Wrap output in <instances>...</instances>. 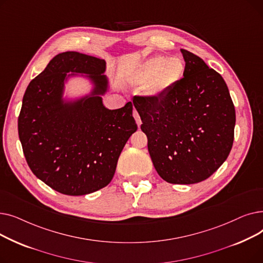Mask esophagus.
Segmentation results:
<instances>
[{"label": "esophagus", "instance_id": "34e87169", "mask_svg": "<svg viewBox=\"0 0 263 263\" xmlns=\"http://www.w3.org/2000/svg\"><path fill=\"white\" fill-rule=\"evenodd\" d=\"M133 116H134V118H135V120H136L137 124H139V127H141V124H142V120H141L140 114L137 113V110H136V109H134V110H133Z\"/></svg>", "mask_w": 263, "mask_h": 263}]
</instances>
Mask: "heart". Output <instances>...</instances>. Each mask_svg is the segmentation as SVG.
I'll return each instance as SVG.
<instances>
[{
  "label": "heart",
  "mask_w": 263,
  "mask_h": 263,
  "mask_svg": "<svg viewBox=\"0 0 263 263\" xmlns=\"http://www.w3.org/2000/svg\"><path fill=\"white\" fill-rule=\"evenodd\" d=\"M184 70L185 65L181 58L156 57L137 69L131 81L136 84H146V93L158 97L170 91L182 79Z\"/></svg>",
  "instance_id": "heart-1"
}]
</instances>
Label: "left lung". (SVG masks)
<instances>
[{"mask_svg":"<svg viewBox=\"0 0 263 263\" xmlns=\"http://www.w3.org/2000/svg\"><path fill=\"white\" fill-rule=\"evenodd\" d=\"M183 78L166 93L135 96L155 168L174 184L198 183L215 173L233 144L236 109L224 79L181 49Z\"/></svg>","mask_w":263,"mask_h":263,"instance_id":"1","label":"left lung"}]
</instances>
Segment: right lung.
Here are the masks:
<instances>
[{
  "label": "right lung",
  "instance_id": "add662e5",
  "mask_svg": "<svg viewBox=\"0 0 263 263\" xmlns=\"http://www.w3.org/2000/svg\"><path fill=\"white\" fill-rule=\"evenodd\" d=\"M105 61L68 51L54 57L27 86L18 118L23 154L33 174L51 189L70 196L106 186L118 158L137 130L128 102L118 109L102 104ZM67 72L89 74L91 96L74 103L61 99Z\"/></svg>",
  "mask_w": 263,
  "mask_h": 263
}]
</instances>
